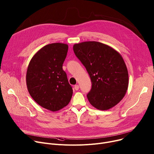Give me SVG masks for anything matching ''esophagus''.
Returning <instances> with one entry per match:
<instances>
[{"label": "esophagus", "mask_w": 154, "mask_h": 154, "mask_svg": "<svg viewBox=\"0 0 154 154\" xmlns=\"http://www.w3.org/2000/svg\"><path fill=\"white\" fill-rule=\"evenodd\" d=\"M74 88H75V90H78L79 89V86L78 85H75Z\"/></svg>", "instance_id": "obj_1"}]
</instances>
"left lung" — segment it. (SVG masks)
Segmentation results:
<instances>
[{"instance_id":"1","label":"left lung","mask_w":154,"mask_h":154,"mask_svg":"<svg viewBox=\"0 0 154 154\" xmlns=\"http://www.w3.org/2000/svg\"><path fill=\"white\" fill-rule=\"evenodd\" d=\"M74 53L85 67L91 81L87 94L90 103L100 110H107L124 98L129 76L121 55L111 46L97 42L75 44Z\"/></svg>"}]
</instances>
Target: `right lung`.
I'll use <instances>...</instances> for the list:
<instances>
[{
	"instance_id": "1",
	"label": "right lung",
	"mask_w": 154,
	"mask_h": 154,
	"mask_svg": "<svg viewBox=\"0 0 154 154\" xmlns=\"http://www.w3.org/2000/svg\"><path fill=\"white\" fill-rule=\"evenodd\" d=\"M68 48L60 43L45 46L33 56L27 69L29 95L39 105L51 111L67 106L72 96V88L63 69Z\"/></svg>"
}]
</instances>
